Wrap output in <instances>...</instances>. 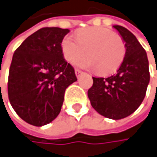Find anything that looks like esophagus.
Segmentation results:
<instances>
[{
	"label": "esophagus",
	"mask_w": 157,
	"mask_h": 157,
	"mask_svg": "<svg viewBox=\"0 0 157 157\" xmlns=\"http://www.w3.org/2000/svg\"><path fill=\"white\" fill-rule=\"evenodd\" d=\"M82 73H83V71H82L78 70V69H76V70H75V74H76V76H77V77H79Z\"/></svg>",
	"instance_id": "1"
}]
</instances>
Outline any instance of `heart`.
Returning <instances> with one entry per match:
<instances>
[{"label":"heart","instance_id":"b5f03b06","mask_svg":"<svg viewBox=\"0 0 157 157\" xmlns=\"http://www.w3.org/2000/svg\"><path fill=\"white\" fill-rule=\"evenodd\" d=\"M62 50L66 60L84 68L96 69L101 74H109L116 71L125 56L122 38L113 31L101 27H90L77 33V38L66 36L62 41Z\"/></svg>","mask_w":157,"mask_h":157}]
</instances>
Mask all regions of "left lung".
Returning a JSON list of instances; mask_svg holds the SVG:
<instances>
[{
  "instance_id": "8db88e82",
  "label": "left lung",
  "mask_w": 157,
  "mask_h": 157,
  "mask_svg": "<svg viewBox=\"0 0 157 157\" xmlns=\"http://www.w3.org/2000/svg\"><path fill=\"white\" fill-rule=\"evenodd\" d=\"M125 43V56L115 74L93 77L87 96L92 107L108 119L128 117L141 105L150 82L147 53L136 37L126 28L114 25Z\"/></svg>"
}]
</instances>
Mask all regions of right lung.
I'll list each match as a JSON object with an SVG mask.
<instances>
[{"label": "right lung", "mask_w": 157, "mask_h": 157, "mask_svg": "<svg viewBox=\"0 0 157 157\" xmlns=\"http://www.w3.org/2000/svg\"><path fill=\"white\" fill-rule=\"evenodd\" d=\"M69 29L45 27L29 36L12 58L8 98L16 113L34 126H43L61 111L65 90L77 81L65 60L62 40Z\"/></svg>", "instance_id": "1"}]
</instances>
